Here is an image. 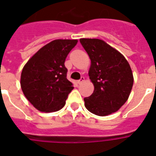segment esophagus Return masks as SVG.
<instances>
[{"label": "esophagus", "instance_id": "1", "mask_svg": "<svg viewBox=\"0 0 156 156\" xmlns=\"http://www.w3.org/2000/svg\"><path fill=\"white\" fill-rule=\"evenodd\" d=\"M84 81H85V78H84V77H81V78L80 79H79V80H78V82H77V83H78V84H81V83H83V82H84Z\"/></svg>", "mask_w": 156, "mask_h": 156}]
</instances>
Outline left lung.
Masks as SVG:
<instances>
[{"mask_svg":"<svg viewBox=\"0 0 156 156\" xmlns=\"http://www.w3.org/2000/svg\"><path fill=\"white\" fill-rule=\"evenodd\" d=\"M91 61L89 77L95 87L84 98L88 111L97 116L115 112L128 100L133 83L132 70L125 56L99 39H80Z\"/></svg>","mask_w":156,"mask_h":156,"instance_id":"1","label":"left lung"}]
</instances>
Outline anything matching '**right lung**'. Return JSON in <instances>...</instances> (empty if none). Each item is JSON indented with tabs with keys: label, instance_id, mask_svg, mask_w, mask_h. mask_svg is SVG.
Instances as JSON below:
<instances>
[{
	"label": "right lung",
	"instance_id": "1",
	"mask_svg": "<svg viewBox=\"0 0 156 156\" xmlns=\"http://www.w3.org/2000/svg\"><path fill=\"white\" fill-rule=\"evenodd\" d=\"M77 40H56L41 48L23 67L21 87L30 103L40 112L61 109L73 89L67 79L66 56Z\"/></svg>",
	"mask_w": 156,
	"mask_h": 156
}]
</instances>
